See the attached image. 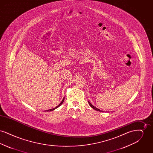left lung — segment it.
Wrapping results in <instances>:
<instances>
[{
    "label": "left lung",
    "mask_w": 153,
    "mask_h": 153,
    "mask_svg": "<svg viewBox=\"0 0 153 153\" xmlns=\"http://www.w3.org/2000/svg\"><path fill=\"white\" fill-rule=\"evenodd\" d=\"M88 103H89V105L93 108V109H95V110H96V111H100V112H102V110H100V109H98V108H96L95 107H94L90 102L88 101Z\"/></svg>",
    "instance_id": "obj_1"
}]
</instances>
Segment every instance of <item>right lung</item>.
Wrapping results in <instances>:
<instances>
[{"label":"right lung","instance_id":"right-lung-1","mask_svg":"<svg viewBox=\"0 0 153 153\" xmlns=\"http://www.w3.org/2000/svg\"><path fill=\"white\" fill-rule=\"evenodd\" d=\"M64 99H65V97H64V99H62V102H60V104H58V105H57L56 107H55V108H52V109H48V110H46V111H53V110H54V109H56L57 108H58V107H59L62 103H63V102H64Z\"/></svg>","mask_w":153,"mask_h":153}]
</instances>
